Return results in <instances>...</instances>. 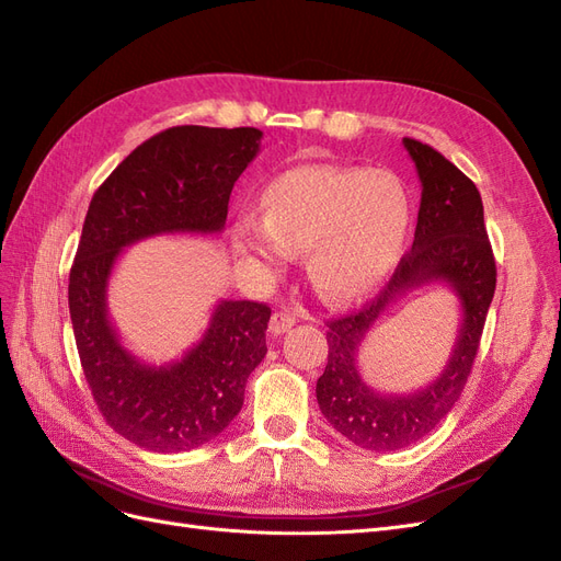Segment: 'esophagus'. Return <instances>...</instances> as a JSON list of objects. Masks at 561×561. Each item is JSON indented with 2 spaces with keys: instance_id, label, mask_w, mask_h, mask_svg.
Wrapping results in <instances>:
<instances>
[{
  "instance_id": "esophagus-1",
  "label": "esophagus",
  "mask_w": 561,
  "mask_h": 561,
  "mask_svg": "<svg viewBox=\"0 0 561 561\" xmlns=\"http://www.w3.org/2000/svg\"><path fill=\"white\" fill-rule=\"evenodd\" d=\"M297 322V313L295 311H287V309H280L276 311L274 316H271V322H268V330L271 334H283L290 330Z\"/></svg>"
}]
</instances>
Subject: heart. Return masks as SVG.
<instances>
[{
	"label": "heart",
	"instance_id": "heart-1",
	"mask_svg": "<svg viewBox=\"0 0 561 561\" xmlns=\"http://www.w3.org/2000/svg\"><path fill=\"white\" fill-rule=\"evenodd\" d=\"M410 222V198L393 173L297 165L264 186L262 222L239 217L236 248L274 268L290 252H307L316 293L332 304H353L386 283Z\"/></svg>",
	"mask_w": 561,
	"mask_h": 561
}]
</instances>
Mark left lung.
Segmentation results:
<instances>
[{
  "mask_svg": "<svg viewBox=\"0 0 561 561\" xmlns=\"http://www.w3.org/2000/svg\"><path fill=\"white\" fill-rule=\"evenodd\" d=\"M402 142L421 180L412 250L400 260L383 290L358 313L328 322V365L316 383L320 412L348 443L371 451L414 445L451 412L470 377L496 290V262L478 186L431 145L412 138ZM428 282H445L462 304L453 358L426 389L383 397L359 379L357 351L390 302Z\"/></svg>",
  "mask_w": 561,
  "mask_h": 561,
  "instance_id": "1",
  "label": "left lung"
}]
</instances>
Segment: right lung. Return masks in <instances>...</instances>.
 I'll return each mask as SVG.
<instances>
[{"label": "right lung", "mask_w": 561, "mask_h": 561, "mask_svg": "<svg viewBox=\"0 0 561 561\" xmlns=\"http://www.w3.org/2000/svg\"><path fill=\"white\" fill-rule=\"evenodd\" d=\"M260 140L257 128H168L133 149L91 198L67 287L77 351L98 410L142 449L190 451L229 426L266 355L271 309L219 301L182 360L145 365L110 322L112 268L124 248L151 236L222 231L233 184Z\"/></svg>", "instance_id": "add662e5"}]
</instances>
